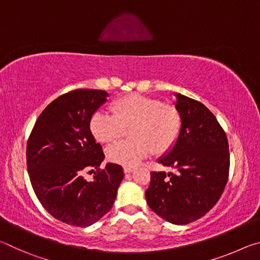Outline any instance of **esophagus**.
Masks as SVG:
<instances>
[{
  "mask_svg": "<svg viewBox=\"0 0 260 260\" xmlns=\"http://www.w3.org/2000/svg\"><path fill=\"white\" fill-rule=\"evenodd\" d=\"M134 170H135V167H132V166H125V167H124V172H125L126 174L132 173Z\"/></svg>",
  "mask_w": 260,
  "mask_h": 260,
  "instance_id": "esophagus-1",
  "label": "esophagus"
}]
</instances>
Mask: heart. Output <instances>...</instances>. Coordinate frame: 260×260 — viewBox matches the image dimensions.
I'll return each instance as SVG.
<instances>
[{
  "label": "heart",
  "instance_id": "1",
  "mask_svg": "<svg viewBox=\"0 0 260 260\" xmlns=\"http://www.w3.org/2000/svg\"><path fill=\"white\" fill-rule=\"evenodd\" d=\"M182 127L179 110L157 99L132 94L114 101L112 113L101 110L90 119V131L102 143H113L129 129L131 140L110 147L111 161L133 166L152 151L161 155L174 146Z\"/></svg>",
  "mask_w": 260,
  "mask_h": 260
}]
</instances>
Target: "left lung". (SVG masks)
Masks as SVG:
<instances>
[{"instance_id":"left-lung-1","label":"left lung","mask_w":260,"mask_h":260,"mask_svg":"<svg viewBox=\"0 0 260 260\" xmlns=\"http://www.w3.org/2000/svg\"><path fill=\"white\" fill-rule=\"evenodd\" d=\"M175 96L182 127L173 148L158 159L175 173L151 172L146 199L160 218L187 225L205 215L219 201L230 173V150L225 131L214 114L199 101Z\"/></svg>"}]
</instances>
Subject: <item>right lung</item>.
<instances>
[{
	"label": "right lung",
	"mask_w": 260,
	"mask_h": 260,
	"mask_svg": "<svg viewBox=\"0 0 260 260\" xmlns=\"http://www.w3.org/2000/svg\"><path fill=\"white\" fill-rule=\"evenodd\" d=\"M109 94L76 89L52 101L35 121L26 162L33 190L43 208L61 222L88 227L111 210L124 179L118 164L104 159L90 131V119ZM90 169V171L89 170ZM96 169L91 182L83 174Z\"/></svg>",
	"instance_id": "right-lung-1"
}]
</instances>
